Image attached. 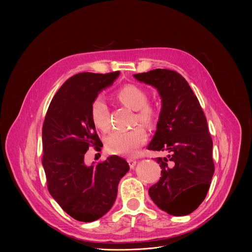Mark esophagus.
I'll list each match as a JSON object with an SVG mask.
<instances>
[{"label":"esophagus","mask_w":252,"mask_h":252,"mask_svg":"<svg viewBox=\"0 0 252 252\" xmlns=\"http://www.w3.org/2000/svg\"><path fill=\"white\" fill-rule=\"evenodd\" d=\"M127 162H128L130 167H134V165L136 163V159H135V158H127Z\"/></svg>","instance_id":"obj_1"}]
</instances>
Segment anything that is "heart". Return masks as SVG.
Instances as JSON below:
<instances>
[{
  "instance_id": "heart-1",
  "label": "heart",
  "mask_w": 252,
  "mask_h": 252,
  "mask_svg": "<svg viewBox=\"0 0 252 252\" xmlns=\"http://www.w3.org/2000/svg\"><path fill=\"white\" fill-rule=\"evenodd\" d=\"M119 101L135 111V121L151 126L155 123L158 111L157 106L148 100L147 91L133 84H127L118 90ZM91 119L94 125L101 131L111 128V114L105 100L96 96L91 104ZM147 140V132L140 126L130 129H116L105 139V148L109 153L117 155H130L142 146Z\"/></svg>"
}]
</instances>
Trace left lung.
I'll use <instances>...</instances> for the list:
<instances>
[{"label":"left lung","instance_id":"obj_1","mask_svg":"<svg viewBox=\"0 0 252 252\" xmlns=\"http://www.w3.org/2000/svg\"><path fill=\"white\" fill-rule=\"evenodd\" d=\"M133 77L155 87L161 96L157 131L148 150L164 152L167 157L157 158L161 177L150 188V196L168 214L188 215L204 200L214 173L206 118L189 83L177 71L156 68Z\"/></svg>","mask_w":252,"mask_h":252}]
</instances>
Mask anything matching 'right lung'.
Here are the masks:
<instances>
[{"mask_svg": "<svg viewBox=\"0 0 252 252\" xmlns=\"http://www.w3.org/2000/svg\"><path fill=\"white\" fill-rule=\"evenodd\" d=\"M119 75L117 70L70 77L53 97L44 121L42 163L49 192L79 221H94L112 208L121 178L129 169L118 156L91 166L84 160L89 148L99 152L102 147L91 119V104Z\"/></svg>", "mask_w": 252, "mask_h": 252, "instance_id": "right-lung-1", "label": "right lung"}]
</instances>
